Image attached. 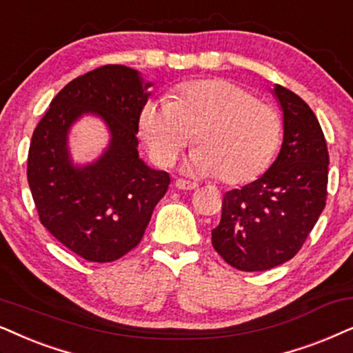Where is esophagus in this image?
Masks as SVG:
<instances>
[{
    "label": "esophagus",
    "instance_id": "obj_1",
    "mask_svg": "<svg viewBox=\"0 0 353 353\" xmlns=\"http://www.w3.org/2000/svg\"><path fill=\"white\" fill-rule=\"evenodd\" d=\"M176 187H177V189H181V190H195L196 184H195V182H189L185 179H177Z\"/></svg>",
    "mask_w": 353,
    "mask_h": 353
}]
</instances>
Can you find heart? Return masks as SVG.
<instances>
[{
	"label": "heart",
	"mask_w": 353,
	"mask_h": 353,
	"mask_svg": "<svg viewBox=\"0 0 353 353\" xmlns=\"http://www.w3.org/2000/svg\"><path fill=\"white\" fill-rule=\"evenodd\" d=\"M140 134L154 163L168 166L195 134L199 148L185 169L241 185L260 177L278 154V111L225 79L181 83L168 100H150L139 114Z\"/></svg>",
	"instance_id": "b5f03b06"
}]
</instances>
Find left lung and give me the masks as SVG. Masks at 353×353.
I'll use <instances>...</instances> for the list:
<instances>
[{
	"mask_svg": "<svg viewBox=\"0 0 353 353\" xmlns=\"http://www.w3.org/2000/svg\"><path fill=\"white\" fill-rule=\"evenodd\" d=\"M283 145L256 181L224 194L214 250L241 271H266L295 256L326 206L327 154L321 125L299 95L274 85Z\"/></svg>",
	"mask_w": 353,
	"mask_h": 353,
	"instance_id": "obj_1",
	"label": "left lung"
}]
</instances>
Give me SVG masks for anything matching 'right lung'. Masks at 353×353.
Masks as SVG:
<instances>
[{"mask_svg": "<svg viewBox=\"0 0 353 353\" xmlns=\"http://www.w3.org/2000/svg\"><path fill=\"white\" fill-rule=\"evenodd\" d=\"M139 70L110 64L69 82L32 135L27 179L41 224L75 255L114 261L137 247L171 177L139 157V114L152 93ZM101 119L110 134L92 163H74L72 125Z\"/></svg>", "mask_w": 353, "mask_h": 353, "instance_id": "obj_1", "label": "right lung"}]
</instances>
